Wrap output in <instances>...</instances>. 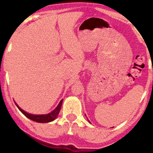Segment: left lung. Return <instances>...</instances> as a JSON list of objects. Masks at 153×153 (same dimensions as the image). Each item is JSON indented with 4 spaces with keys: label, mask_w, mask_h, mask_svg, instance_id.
<instances>
[{
    "label": "left lung",
    "mask_w": 153,
    "mask_h": 153,
    "mask_svg": "<svg viewBox=\"0 0 153 153\" xmlns=\"http://www.w3.org/2000/svg\"><path fill=\"white\" fill-rule=\"evenodd\" d=\"M88 121H89V120H88Z\"/></svg>",
    "instance_id": "left-lung-1"
}]
</instances>
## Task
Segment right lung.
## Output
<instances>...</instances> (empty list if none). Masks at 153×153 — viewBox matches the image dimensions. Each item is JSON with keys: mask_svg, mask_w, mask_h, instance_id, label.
Masks as SVG:
<instances>
[{"mask_svg": "<svg viewBox=\"0 0 153 153\" xmlns=\"http://www.w3.org/2000/svg\"><path fill=\"white\" fill-rule=\"evenodd\" d=\"M62 100H61V101L60 102L59 104H58L57 107H56L53 111H51V113H49V114H45V115H33V114H28V113H27L26 111H24V110H22V108H21L17 104H16L15 102H14V103H15L19 109L22 111V114H24V116H26L28 118L30 119V120H32L33 121H35V122L37 123H45L51 122V121L54 120L56 118V117H57L58 114H59L60 108H61Z\"/></svg>", "mask_w": 153, "mask_h": 153, "instance_id": "right-lung-1", "label": "right lung"}]
</instances>
